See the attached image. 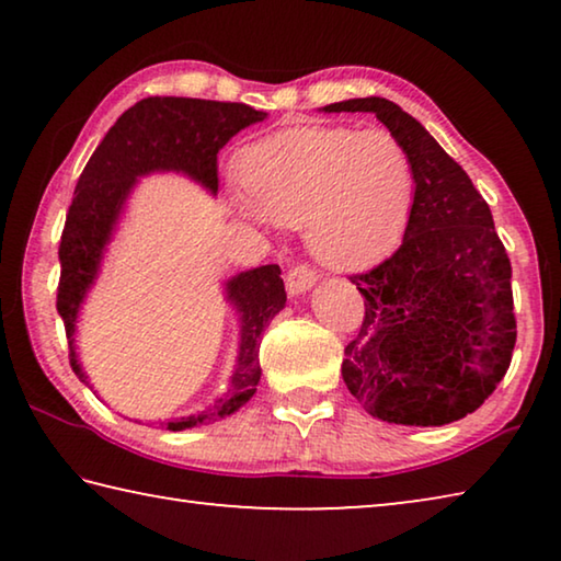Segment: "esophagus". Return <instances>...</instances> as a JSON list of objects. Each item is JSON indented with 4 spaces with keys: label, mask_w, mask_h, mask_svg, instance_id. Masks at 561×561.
<instances>
[{
    "label": "esophagus",
    "mask_w": 561,
    "mask_h": 561,
    "mask_svg": "<svg viewBox=\"0 0 561 561\" xmlns=\"http://www.w3.org/2000/svg\"><path fill=\"white\" fill-rule=\"evenodd\" d=\"M317 284V272H311L309 267H294L287 274V291L289 297H301V294H307L311 287Z\"/></svg>",
    "instance_id": "obj_1"
}]
</instances>
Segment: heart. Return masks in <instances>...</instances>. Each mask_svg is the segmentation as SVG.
<instances>
[{"label": "heart", "mask_w": 561, "mask_h": 561, "mask_svg": "<svg viewBox=\"0 0 561 561\" xmlns=\"http://www.w3.org/2000/svg\"><path fill=\"white\" fill-rule=\"evenodd\" d=\"M237 220L260 230L304 227L331 270L356 272L391 254L411 220L413 165L393 133L307 126L257 140L237 160Z\"/></svg>", "instance_id": "obj_1"}]
</instances>
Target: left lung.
<instances>
[{
  "label": "left lung",
  "instance_id": "1",
  "mask_svg": "<svg viewBox=\"0 0 561 561\" xmlns=\"http://www.w3.org/2000/svg\"><path fill=\"white\" fill-rule=\"evenodd\" d=\"M324 113H374L401 140L415 195L403 244L351 282L366 317L341 376L378 421L445 425L485 403L505 378L517 324L512 267L468 173L393 101L368 96Z\"/></svg>",
  "mask_w": 561,
  "mask_h": 561
}]
</instances>
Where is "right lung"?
I'll return each instance as SVG.
<instances>
[{"instance_id": "add662e5", "label": "right lung", "mask_w": 561, "mask_h": 561, "mask_svg": "<svg viewBox=\"0 0 561 561\" xmlns=\"http://www.w3.org/2000/svg\"><path fill=\"white\" fill-rule=\"evenodd\" d=\"M267 118L244 103H222L203 99L153 96L138 101L116 121L101 146L93 150L76 183V193L66 215L59 262L61 282L56 309L69 336V358L73 374L89 386V376L76 354V324L89 291L101 274L108 244L126 213V203L138 180L153 173H178L217 195V153L227 140L252 123ZM277 264L247 270L222 284L225 299L240 319L237 360L225 396L213 405L183 417L160 423L168 431L210 425L217 417L232 415L257 391L262 331L287 304V291Z\"/></svg>"}]
</instances>
